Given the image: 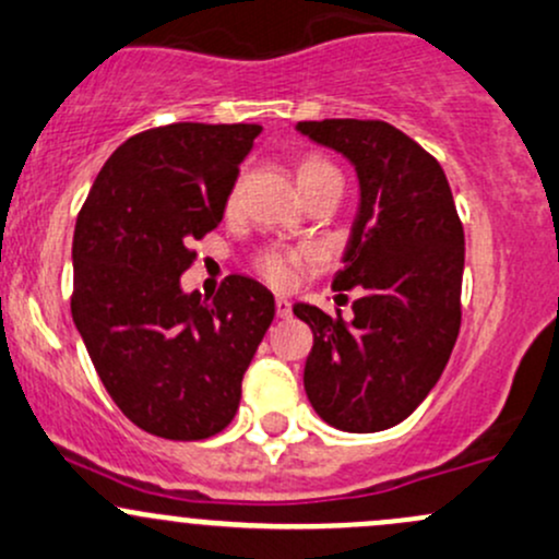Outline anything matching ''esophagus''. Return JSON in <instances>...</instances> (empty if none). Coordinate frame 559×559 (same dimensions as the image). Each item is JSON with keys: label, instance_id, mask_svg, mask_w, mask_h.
<instances>
[{"label": "esophagus", "instance_id": "esophagus-1", "mask_svg": "<svg viewBox=\"0 0 559 559\" xmlns=\"http://www.w3.org/2000/svg\"><path fill=\"white\" fill-rule=\"evenodd\" d=\"M275 313H278V319H289L292 316V302L286 297H278L275 299Z\"/></svg>", "mask_w": 559, "mask_h": 559}]
</instances>
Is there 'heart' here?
Returning <instances> with one entry per match:
<instances>
[{
  "label": "heart",
  "instance_id": "heart-1",
  "mask_svg": "<svg viewBox=\"0 0 559 559\" xmlns=\"http://www.w3.org/2000/svg\"><path fill=\"white\" fill-rule=\"evenodd\" d=\"M326 174H337V168L332 163L321 160V157H308V160L299 163L297 168V179L299 185L310 179H319V176ZM316 262V254L310 249H289V246H267L262 249L260 254L254 257V267L257 273L262 275L267 284L278 286V289H286V286L295 284L297 273L308 264Z\"/></svg>",
  "mask_w": 559,
  "mask_h": 559
}]
</instances>
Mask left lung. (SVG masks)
I'll list each match as a JSON object with an SVG mask.
<instances>
[{
    "label": "left lung",
    "instance_id": "8db88e82",
    "mask_svg": "<svg viewBox=\"0 0 559 559\" xmlns=\"http://www.w3.org/2000/svg\"><path fill=\"white\" fill-rule=\"evenodd\" d=\"M297 131L348 157L361 190L332 284L361 289L354 319L295 305L313 329L305 393L340 431H383L409 418L448 367L461 329L463 225L437 157L399 128L321 120Z\"/></svg>",
    "mask_w": 559,
    "mask_h": 559
}]
</instances>
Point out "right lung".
<instances>
[{"label": "right lung", "mask_w": 559, "mask_h": 559, "mask_svg": "<svg viewBox=\"0 0 559 559\" xmlns=\"http://www.w3.org/2000/svg\"><path fill=\"white\" fill-rule=\"evenodd\" d=\"M260 131L174 122L136 133L111 152L78 216L72 319L117 407L155 437L195 442L235 418L275 316L273 295L246 275L225 278L214 299L179 284Z\"/></svg>", "instance_id": "1"}]
</instances>
